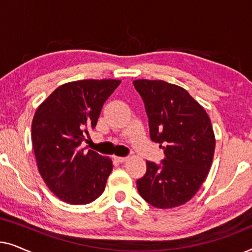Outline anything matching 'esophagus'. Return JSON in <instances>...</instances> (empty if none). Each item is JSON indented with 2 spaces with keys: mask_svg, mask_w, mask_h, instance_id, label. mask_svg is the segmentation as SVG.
Here are the masks:
<instances>
[{
  "mask_svg": "<svg viewBox=\"0 0 252 252\" xmlns=\"http://www.w3.org/2000/svg\"><path fill=\"white\" fill-rule=\"evenodd\" d=\"M116 159L119 161V163H124V161H126L128 159V157H116Z\"/></svg>",
  "mask_w": 252,
  "mask_h": 252,
  "instance_id": "34e87169",
  "label": "esophagus"
}]
</instances>
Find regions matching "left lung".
<instances>
[{
	"label": "left lung",
	"mask_w": 252,
	"mask_h": 252,
	"mask_svg": "<svg viewBox=\"0 0 252 252\" xmlns=\"http://www.w3.org/2000/svg\"><path fill=\"white\" fill-rule=\"evenodd\" d=\"M149 119L150 139L163 148L160 164L147 160L136 187L158 209L185 204L204 182L211 167L216 139L205 110L177 85L163 80L133 81Z\"/></svg>",
	"instance_id": "1"
}]
</instances>
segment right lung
<instances>
[{"instance_id":"1","label":"right lung","mask_w":252,"mask_h":252,"mask_svg":"<svg viewBox=\"0 0 252 252\" xmlns=\"http://www.w3.org/2000/svg\"><path fill=\"white\" fill-rule=\"evenodd\" d=\"M120 82L88 79L64 84L34 115L32 144L37 168L48 188L68 204H88L104 191L112 160L93 150L85 153L81 143Z\"/></svg>"}]
</instances>
